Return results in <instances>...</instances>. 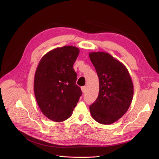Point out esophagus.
Returning a JSON list of instances; mask_svg holds the SVG:
<instances>
[{"label":"esophagus","instance_id":"34e87169","mask_svg":"<svg viewBox=\"0 0 159 159\" xmlns=\"http://www.w3.org/2000/svg\"><path fill=\"white\" fill-rule=\"evenodd\" d=\"M81 90H82V92L83 93H85V91H86V87H85V86L82 87H81Z\"/></svg>","mask_w":159,"mask_h":159}]
</instances>
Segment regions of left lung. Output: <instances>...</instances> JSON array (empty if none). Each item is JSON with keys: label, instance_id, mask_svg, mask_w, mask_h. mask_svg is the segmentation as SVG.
I'll use <instances>...</instances> for the list:
<instances>
[{"label": "left lung", "instance_id": "8db88e82", "mask_svg": "<svg viewBox=\"0 0 159 159\" xmlns=\"http://www.w3.org/2000/svg\"><path fill=\"white\" fill-rule=\"evenodd\" d=\"M99 80L97 99L89 107L93 119L102 125L118 121L128 111L133 96V84L126 67L108 53H89Z\"/></svg>", "mask_w": 159, "mask_h": 159}]
</instances>
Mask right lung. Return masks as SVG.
Masks as SVG:
<instances>
[{
  "instance_id": "1",
  "label": "right lung",
  "mask_w": 159,
  "mask_h": 159,
  "mask_svg": "<svg viewBox=\"0 0 159 159\" xmlns=\"http://www.w3.org/2000/svg\"><path fill=\"white\" fill-rule=\"evenodd\" d=\"M79 54L73 46L57 48L45 54L36 68L35 98L43 114L53 121L69 118L82 95L73 69Z\"/></svg>"
}]
</instances>
